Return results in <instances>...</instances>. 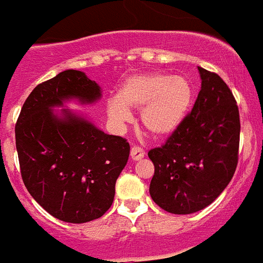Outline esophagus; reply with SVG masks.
Masks as SVG:
<instances>
[{"label": "esophagus", "mask_w": 263, "mask_h": 263, "mask_svg": "<svg viewBox=\"0 0 263 263\" xmlns=\"http://www.w3.org/2000/svg\"><path fill=\"white\" fill-rule=\"evenodd\" d=\"M143 157H144V150H143V148H140V147L138 146L132 147L131 148L132 161H139V159H142Z\"/></svg>", "instance_id": "obj_1"}]
</instances>
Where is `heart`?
<instances>
[{"label":"heart","instance_id":"obj_1","mask_svg":"<svg viewBox=\"0 0 263 263\" xmlns=\"http://www.w3.org/2000/svg\"><path fill=\"white\" fill-rule=\"evenodd\" d=\"M192 104V86L186 78L166 72L128 77L117 97L106 105L108 116L117 124L131 119L129 109H140L143 127L157 138L172 135L186 116Z\"/></svg>","mask_w":263,"mask_h":263}]
</instances>
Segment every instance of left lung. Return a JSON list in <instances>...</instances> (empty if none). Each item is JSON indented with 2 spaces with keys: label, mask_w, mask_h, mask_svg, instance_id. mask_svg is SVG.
Masks as SVG:
<instances>
[{
  "label": "left lung",
  "mask_w": 263,
  "mask_h": 263,
  "mask_svg": "<svg viewBox=\"0 0 263 263\" xmlns=\"http://www.w3.org/2000/svg\"><path fill=\"white\" fill-rule=\"evenodd\" d=\"M193 109L163 146L148 151L155 172L151 198L170 213L189 215L219 197L238 165L240 120L235 97L216 72L198 67Z\"/></svg>",
  "instance_id": "left-lung-1"
}]
</instances>
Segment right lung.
<instances>
[{
    "instance_id": "right-lung-1",
    "label": "right lung",
    "mask_w": 263,
    "mask_h": 263,
    "mask_svg": "<svg viewBox=\"0 0 263 263\" xmlns=\"http://www.w3.org/2000/svg\"><path fill=\"white\" fill-rule=\"evenodd\" d=\"M101 89L85 72L66 70L31 91L17 119L16 148L27 191L47 212L67 223L101 217L115 198L129 144L106 135L69 109L52 108L76 98L93 104Z\"/></svg>"
}]
</instances>
